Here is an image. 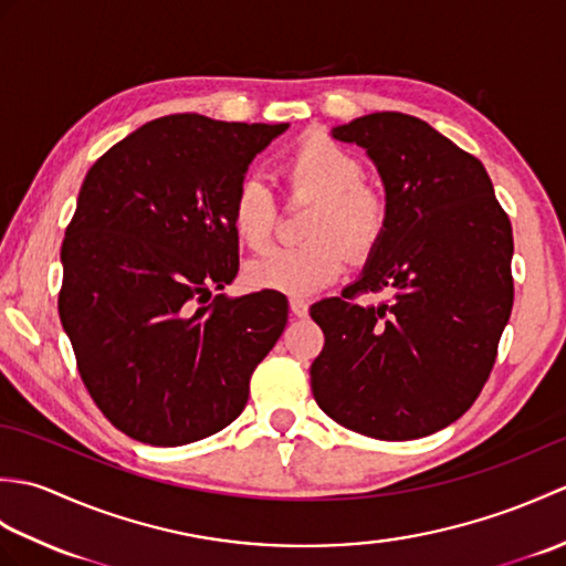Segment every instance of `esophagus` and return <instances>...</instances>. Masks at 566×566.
<instances>
[{
  "label": "esophagus",
  "mask_w": 566,
  "mask_h": 566,
  "mask_svg": "<svg viewBox=\"0 0 566 566\" xmlns=\"http://www.w3.org/2000/svg\"><path fill=\"white\" fill-rule=\"evenodd\" d=\"M290 311H292V316H296V318H304L306 314H308V304L304 302V298H290Z\"/></svg>",
  "instance_id": "1"
}]
</instances>
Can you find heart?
<instances>
[{
	"label": "heart",
	"mask_w": 566,
	"mask_h": 566,
	"mask_svg": "<svg viewBox=\"0 0 566 566\" xmlns=\"http://www.w3.org/2000/svg\"><path fill=\"white\" fill-rule=\"evenodd\" d=\"M363 177V160L328 134L311 130L298 138L282 160V179L286 195L316 199L306 223L311 240L272 248L252 260L250 284L282 294H311L338 280L347 262L346 244L355 258H367L387 233L389 199ZM228 221L250 250L270 245L276 203L262 177L245 175L235 185Z\"/></svg>",
	"instance_id": "b5f03b06"
}]
</instances>
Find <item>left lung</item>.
I'll use <instances>...</instances> for the list:
<instances>
[{
  "label": "left lung",
  "instance_id": "left-lung-1",
  "mask_svg": "<svg viewBox=\"0 0 566 566\" xmlns=\"http://www.w3.org/2000/svg\"><path fill=\"white\" fill-rule=\"evenodd\" d=\"M375 160L389 226L363 276L311 306L323 350L314 399L335 423L413 440L469 411L513 308V231L474 155L416 116L377 112L333 128ZM389 291L379 307L358 296Z\"/></svg>",
  "mask_w": 566,
  "mask_h": 566
}]
</instances>
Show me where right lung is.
Wrapping results in <instances>:
<instances>
[{"mask_svg":"<svg viewBox=\"0 0 566 566\" xmlns=\"http://www.w3.org/2000/svg\"><path fill=\"white\" fill-rule=\"evenodd\" d=\"M286 124L155 118L90 167L67 223L57 311L114 428L175 448L231 426L290 318L280 292L226 296L233 189Z\"/></svg>","mask_w":566,"mask_h":566,"instance_id":"obj_1","label":"right lung"}]
</instances>
